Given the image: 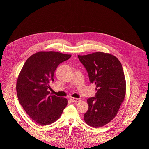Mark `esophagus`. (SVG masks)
<instances>
[{"label":"esophagus","instance_id":"34e87169","mask_svg":"<svg viewBox=\"0 0 149 149\" xmlns=\"http://www.w3.org/2000/svg\"><path fill=\"white\" fill-rule=\"evenodd\" d=\"M70 100L72 101V102H74V103H79L80 102V101H81V99L80 98H70Z\"/></svg>","mask_w":149,"mask_h":149}]
</instances>
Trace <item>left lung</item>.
Instances as JSON below:
<instances>
[{
	"label": "left lung",
	"mask_w": 149,
	"mask_h": 149,
	"mask_svg": "<svg viewBox=\"0 0 149 149\" xmlns=\"http://www.w3.org/2000/svg\"><path fill=\"white\" fill-rule=\"evenodd\" d=\"M88 73L91 83L96 85L95 95L87 99L84 120L98 128L115 118L126 95V84L120 61L111 54L98 52L78 56Z\"/></svg>",
	"instance_id": "obj_1"
}]
</instances>
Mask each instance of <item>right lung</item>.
Listing matches in <instances>:
<instances>
[{"mask_svg":"<svg viewBox=\"0 0 149 149\" xmlns=\"http://www.w3.org/2000/svg\"><path fill=\"white\" fill-rule=\"evenodd\" d=\"M71 56L55 51L38 52L25 63L16 90L20 104L30 118L40 126L57 121L66 107L65 98L49 95V83L58 66Z\"/></svg>","mask_w":149,"mask_h":149,"instance_id":"add662e5","label":"right lung"}]
</instances>
